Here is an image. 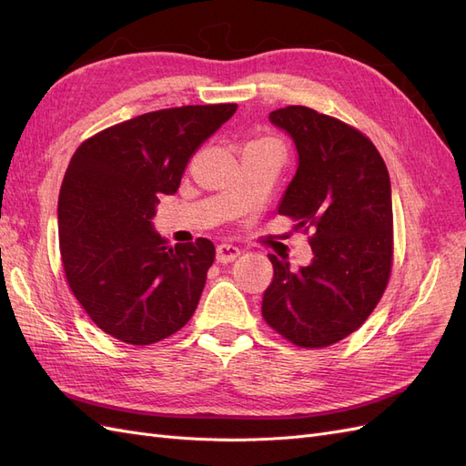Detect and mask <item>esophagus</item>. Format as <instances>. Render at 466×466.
Wrapping results in <instances>:
<instances>
[{
    "label": "esophagus",
    "instance_id": "obj_1",
    "mask_svg": "<svg viewBox=\"0 0 466 466\" xmlns=\"http://www.w3.org/2000/svg\"><path fill=\"white\" fill-rule=\"evenodd\" d=\"M238 255H241V248L231 245V243H221V245H218V260H219V262H231V260H235Z\"/></svg>",
    "mask_w": 466,
    "mask_h": 466
}]
</instances>
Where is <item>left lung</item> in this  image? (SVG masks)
I'll use <instances>...</instances> for the list:
<instances>
[{"mask_svg": "<svg viewBox=\"0 0 466 466\" xmlns=\"http://www.w3.org/2000/svg\"><path fill=\"white\" fill-rule=\"evenodd\" d=\"M298 149L278 214L311 231L313 260L291 270L270 255L262 317L295 346L327 348L365 322L390 278V178L370 137L309 106L270 112Z\"/></svg>", "mask_w": 466, "mask_h": 466, "instance_id": "8db88e82", "label": "left lung"}]
</instances>
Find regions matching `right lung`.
Instances as JSON below:
<instances>
[{
	"label": "right lung",
	"instance_id": "obj_1",
	"mask_svg": "<svg viewBox=\"0 0 466 466\" xmlns=\"http://www.w3.org/2000/svg\"><path fill=\"white\" fill-rule=\"evenodd\" d=\"M237 105L147 112L86 139L58 198L62 264L69 289L98 329L134 346L180 330L198 307L216 258L209 238L168 245L151 218Z\"/></svg>",
	"mask_w": 466,
	"mask_h": 466
}]
</instances>
